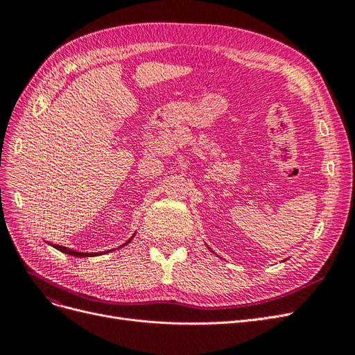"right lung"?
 Wrapping results in <instances>:
<instances>
[{"label":"right lung","instance_id":"obj_1","mask_svg":"<svg viewBox=\"0 0 355 355\" xmlns=\"http://www.w3.org/2000/svg\"><path fill=\"white\" fill-rule=\"evenodd\" d=\"M135 237V235H133ZM132 237V239H133ZM132 239L128 240L127 243H130L132 241ZM125 243V244H127ZM125 244H123V245H125ZM53 247H55V249H58L59 252H62V253H67V254H71V256H75V257H92V256H98L99 253H84V252H77V250H71V249H68V247H63V245H59V244H51ZM103 252H101V254H102Z\"/></svg>","mask_w":355,"mask_h":355}]
</instances>
